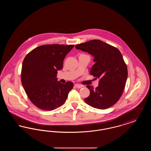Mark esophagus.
<instances>
[{
  "label": "esophagus",
  "mask_w": 151,
  "mask_h": 151,
  "mask_svg": "<svg viewBox=\"0 0 151 151\" xmlns=\"http://www.w3.org/2000/svg\"><path fill=\"white\" fill-rule=\"evenodd\" d=\"M75 86H76L77 88H82L83 86H82L81 84H76Z\"/></svg>",
  "instance_id": "obj_1"
}]
</instances>
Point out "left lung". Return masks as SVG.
Listing matches in <instances>:
<instances>
[{
    "label": "left lung",
    "mask_w": 151,
    "mask_h": 151,
    "mask_svg": "<svg viewBox=\"0 0 151 151\" xmlns=\"http://www.w3.org/2000/svg\"><path fill=\"white\" fill-rule=\"evenodd\" d=\"M77 49L88 52L93 56L96 63L90 74L99 79V86H86L89 96L84 99L89 106L99 109L112 106L122 96L128 72L122 54L117 48L99 40H91L75 45Z\"/></svg>",
    "instance_id": "1"
}]
</instances>
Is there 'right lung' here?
<instances>
[{
	"label": "right lung",
	"instance_id": "obj_1",
	"mask_svg": "<svg viewBox=\"0 0 151 151\" xmlns=\"http://www.w3.org/2000/svg\"><path fill=\"white\" fill-rule=\"evenodd\" d=\"M73 45H44L29 52L22 65L21 81L30 101L37 108L52 110L65 103L73 84L58 81L66 55Z\"/></svg>",
	"mask_w": 151,
	"mask_h": 151
}]
</instances>
